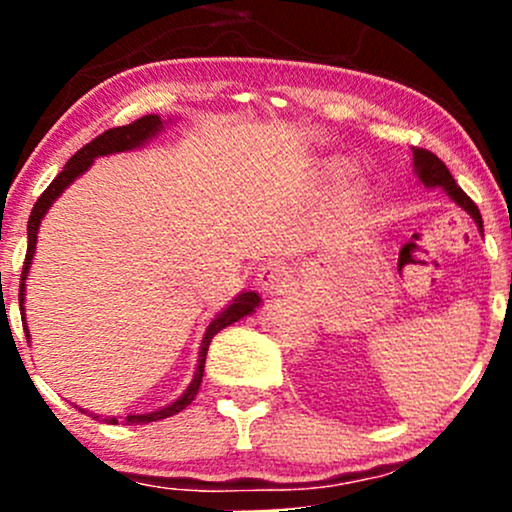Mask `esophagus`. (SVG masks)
<instances>
[{
  "instance_id": "34e87169",
  "label": "esophagus",
  "mask_w": 512,
  "mask_h": 512,
  "mask_svg": "<svg viewBox=\"0 0 512 512\" xmlns=\"http://www.w3.org/2000/svg\"><path fill=\"white\" fill-rule=\"evenodd\" d=\"M289 281V264L281 260H269L257 269V286H260L264 293H279L284 286H289Z\"/></svg>"
}]
</instances>
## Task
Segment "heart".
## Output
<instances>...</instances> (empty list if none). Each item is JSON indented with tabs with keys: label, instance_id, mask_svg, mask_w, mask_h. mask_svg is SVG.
Masks as SVG:
<instances>
[{
	"label": "heart",
	"instance_id": "heart-1",
	"mask_svg": "<svg viewBox=\"0 0 512 512\" xmlns=\"http://www.w3.org/2000/svg\"><path fill=\"white\" fill-rule=\"evenodd\" d=\"M337 170H339V173H344V170H349V166H344V163H342V166H337Z\"/></svg>",
	"mask_w": 512,
	"mask_h": 512
}]
</instances>
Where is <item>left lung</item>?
<instances>
[{"mask_svg":"<svg viewBox=\"0 0 512 512\" xmlns=\"http://www.w3.org/2000/svg\"><path fill=\"white\" fill-rule=\"evenodd\" d=\"M411 156H414V168H416V175H419V180L424 182L428 187H443L448 195L455 199L460 207L467 211V214H472V219L477 221L479 231H484V223H481V214H479V207L472 202L467 195H464V190L460 185H457L455 178L450 175V170L445 168V163L440 161L436 154H431V151L426 149H411Z\"/></svg>","mask_w":512,"mask_h":512,"instance_id":"1","label":"left lung"}]
</instances>
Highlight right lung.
<instances>
[{
  "instance_id": "add662e5",
  "label": "right lung",
  "mask_w": 512,
  "mask_h": 512,
  "mask_svg": "<svg viewBox=\"0 0 512 512\" xmlns=\"http://www.w3.org/2000/svg\"><path fill=\"white\" fill-rule=\"evenodd\" d=\"M161 117L158 115H144L139 117V120L129 122V125H122V127H113V129H105L103 134H98L93 142H88L84 149H79L76 154L69 158L67 166L62 168V173L57 175L55 180L50 182L48 187H45L43 195L38 197V202L33 204V211H31V219H28V250H26V262H23V272H21V286H19V303L23 308V289H26V276H28V267H31V260H33V252H35V240H38V226H40V219L45 216V211L50 209V204L55 202L57 197L62 195L64 187L72 182L76 175H81L84 170L91 166L93 158L98 156H108V154H120V151H129L134 149V146L144 144L146 139L154 137V134L161 129ZM260 305V296H257L255 291H245L240 293V296L228 305L226 310H221L219 315L211 320V325L207 327V334H204L202 339V349H199V361H197V370H195V378H192L190 387L185 390V395L180 399H175L173 404H168V407L158 409V411H151V414H139V416H127V424H151V421H161V419H168V416L178 414L187 407V404H192V399L197 397L199 392V385H202V373H204V361H207V351H209V344L211 339H214V334H219L223 327L233 325V322H238L240 317L250 315L252 310ZM23 330H26V322H23ZM26 339H28V332H26ZM93 419H98V416H93ZM105 424H117L115 416H105Z\"/></svg>"
}]
</instances>
